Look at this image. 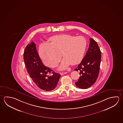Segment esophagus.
I'll return each mask as SVG.
<instances>
[{
  "instance_id": "obj_1",
  "label": "esophagus",
  "mask_w": 123,
  "mask_h": 123,
  "mask_svg": "<svg viewBox=\"0 0 123 123\" xmlns=\"http://www.w3.org/2000/svg\"><path fill=\"white\" fill-rule=\"evenodd\" d=\"M67 73V72H60V74L61 75H62L63 74H66Z\"/></svg>"
}]
</instances>
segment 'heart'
Wrapping results in <instances>:
<instances>
[{
  "instance_id": "obj_1",
  "label": "heart",
  "mask_w": 123,
  "mask_h": 123,
  "mask_svg": "<svg viewBox=\"0 0 123 123\" xmlns=\"http://www.w3.org/2000/svg\"><path fill=\"white\" fill-rule=\"evenodd\" d=\"M49 43H44L39 48L41 57L45 65L56 67L60 60L61 54L64 59L59 69H64L69 65H76L82 60L87 47V40L81 36L75 37L68 34L54 36Z\"/></svg>"
}]
</instances>
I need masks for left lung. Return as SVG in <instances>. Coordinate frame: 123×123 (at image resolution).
I'll list each match as a JSON object with an SVG mask.
<instances>
[{
    "mask_svg": "<svg viewBox=\"0 0 123 123\" xmlns=\"http://www.w3.org/2000/svg\"><path fill=\"white\" fill-rule=\"evenodd\" d=\"M89 46L84 58L74 70L80 72V77L75 82L82 89L90 87L96 82L101 64V51L96 41L90 38Z\"/></svg>",
    "mask_w": 123,
    "mask_h": 123,
    "instance_id": "left-lung-1",
    "label": "left lung"
}]
</instances>
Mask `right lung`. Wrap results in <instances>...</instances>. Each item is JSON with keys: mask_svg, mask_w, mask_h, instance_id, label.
Instances as JSON below:
<instances>
[{"mask_svg": "<svg viewBox=\"0 0 123 123\" xmlns=\"http://www.w3.org/2000/svg\"><path fill=\"white\" fill-rule=\"evenodd\" d=\"M23 58L28 74L38 87L45 91H50L56 87L61 75L43 64L34 42L25 48ZM51 74L53 75L49 76Z\"/></svg>", "mask_w": 123, "mask_h": 123, "instance_id": "obj_1", "label": "right lung"}]
</instances>
